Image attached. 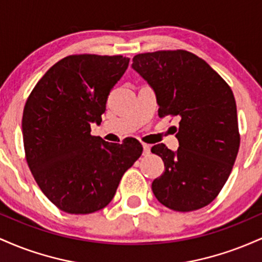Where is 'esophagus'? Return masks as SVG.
Listing matches in <instances>:
<instances>
[{
  "instance_id": "esophagus-1",
  "label": "esophagus",
  "mask_w": 262,
  "mask_h": 262,
  "mask_svg": "<svg viewBox=\"0 0 262 262\" xmlns=\"http://www.w3.org/2000/svg\"><path fill=\"white\" fill-rule=\"evenodd\" d=\"M143 151H144V155H149L150 154V145H148V144H143Z\"/></svg>"
}]
</instances>
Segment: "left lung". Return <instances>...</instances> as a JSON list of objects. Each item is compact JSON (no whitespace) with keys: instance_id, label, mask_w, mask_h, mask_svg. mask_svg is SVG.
Instances as JSON below:
<instances>
[{"instance_id":"obj_1","label":"left lung","mask_w":262,"mask_h":262,"mask_svg":"<svg viewBox=\"0 0 262 262\" xmlns=\"http://www.w3.org/2000/svg\"><path fill=\"white\" fill-rule=\"evenodd\" d=\"M132 68L154 90L159 116L180 119L179 149L151 148L165 165L152 181L155 197L177 212L202 208L223 188L239 150L233 91L204 60L186 50L138 54Z\"/></svg>"}]
</instances>
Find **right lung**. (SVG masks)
<instances>
[{"label":"right lung","mask_w":262,"mask_h":262,"mask_svg":"<svg viewBox=\"0 0 262 262\" xmlns=\"http://www.w3.org/2000/svg\"><path fill=\"white\" fill-rule=\"evenodd\" d=\"M128 64L122 55L66 56L45 73L26 102L27 162L48 200L66 213L104 208L143 152L137 139L110 144L91 135V124H101L108 95Z\"/></svg>","instance_id":"1"}]
</instances>
